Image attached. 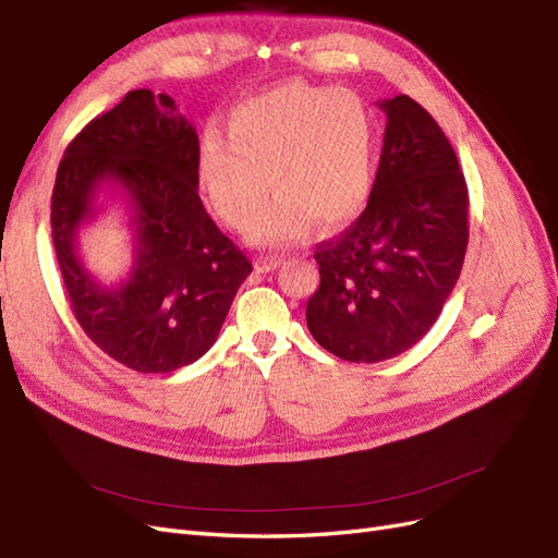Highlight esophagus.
Here are the masks:
<instances>
[{
	"mask_svg": "<svg viewBox=\"0 0 558 558\" xmlns=\"http://www.w3.org/2000/svg\"><path fill=\"white\" fill-rule=\"evenodd\" d=\"M280 264H282V257L268 255V257H262V259L257 262V268H259V271H274V268H278Z\"/></svg>",
	"mask_w": 558,
	"mask_h": 558,
	"instance_id": "1",
	"label": "esophagus"
}]
</instances>
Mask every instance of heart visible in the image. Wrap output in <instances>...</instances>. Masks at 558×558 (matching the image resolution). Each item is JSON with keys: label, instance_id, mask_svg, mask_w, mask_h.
I'll list each match as a JSON object with an SVG mask.
<instances>
[{"label": "heart", "instance_id": "obj_1", "mask_svg": "<svg viewBox=\"0 0 558 558\" xmlns=\"http://www.w3.org/2000/svg\"><path fill=\"white\" fill-rule=\"evenodd\" d=\"M377 122L350 89L280 83L233 106L227 138L208 130L199 146V183L213 210L253 241L287 243L315 222L333 231L364 210L375 178ZM269 183H265V175Z\"/></svg>", "mask_w": 558, "mask_h": 558}]
</instances>
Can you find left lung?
Returning a JSON list of instances; mask_svg holds the SVG:
<instances>
[{"mask_svg": "<svg viewBox=\"0 0 558 558\" xmlns=\"http://www.w3.org/2000/svg\"><path fill=\"white\" fill-rule=\"evenodd\" d=\"M364 213L315 247L319 287L305 322L327 352L375 364L417 345L459 280L469 245V187L426 109L399 95Z\"/></svg>", "mask_w": 558, "mask_h": 558, "instance_id": "1", "label": "left lung"}]
</instances>
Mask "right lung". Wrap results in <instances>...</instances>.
Listing matches in <instances>:
<instances>
[{
    "label": "right lung",
    "mask_w": 558,
    "mask_h": 558,
    "mask_svg": "<svg viewBox=\"0 0 558 558\" xmlns=\"http://www.w3.org/2000/svg\"><path fill=\"white\" fill-rule=\"evenodd\" d=\"M120 184L137 253L122 286L85 271L75 236L96 192ZM199 136L169 95L132 89L69 143L50 202L52 245L81 329L122 366L171 373L204 356L253 264L199 199Z\"/></svg>",
    "instance_id": "add662e5"
}]
</instances>
